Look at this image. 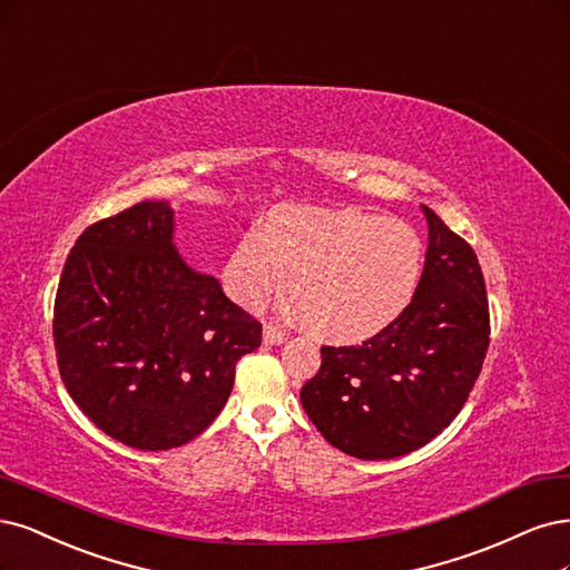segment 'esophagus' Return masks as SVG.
<instances>
[{
    "mask_svg": "<svg viewBox=\"0 0 570 570\" xmlns=\"http://www.w3.org/2000/svg\"><path fill=\"white\" fill-rule=\"evenodd\" d=\"M285 340H287V337H285L283 330L273 327V325H264V344H266V346H278V344H283Z\"/></svg>",
    "mask_w": 570,
    "mask_h": 570,
    "instance_id": "1",
    "label": "esophagus"
}]
</instances>
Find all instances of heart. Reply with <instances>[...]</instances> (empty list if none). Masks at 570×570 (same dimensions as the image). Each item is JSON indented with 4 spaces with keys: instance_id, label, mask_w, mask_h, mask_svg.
<instances>
[{
    "instance_id": "1",
    "label": "heart",
    "mask_w": 570,
    "mask_h": 570,
    "mask_svg": "<svg viewBox=\"0 0 570 570\" xmlns=\"http://www.w3.org/2000/svg\"><path fill=\"white\" fill-rule=\"evenodd\" d=\"M424 264L405 222L353 207H273L224 264V285L257 308L287 276L294 311L330 342H363L394 323L415 297Z\"/></svg>"
}]
</instances>
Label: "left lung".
I'll return each instance as SVG.
<instances>
[{"label":"left lung","mask_w":570,"mask_h":570,"mask_svg":"<svg viewBox=\"0 0 570 570\" xmlns=\"http://www.w3.org/2000/svg\"><path fill=\"white\" fill-rule=\"evenodd\" d=\"M426 259L415 297L361 346H323L302 405L327 443L358 460L412 453L455 420L488 351V299L474 249L422 205Z\"/></svg>","instance_id":"8db88e82"}]
</instances>
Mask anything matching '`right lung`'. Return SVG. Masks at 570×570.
Returning a JSON list of instances; mask_svg holds the SVG:
<instances>
[{"label": "right lung", "instance_id": "add662e5", "mask_svg": "<svg viewBox=\"0 0 570 570\" xmlns=\"http://www.w3.org/2000/svg\"><path fill=\"white\" fill-rule=\"evenodd\" d=\"M63 384L85 415L136 450L193 441L226 405L262 325L174 245V209L146 200L89 226L53 304Z\"/></svg>", "mask_w": 570, "mask_h": 570}]
</instances>
